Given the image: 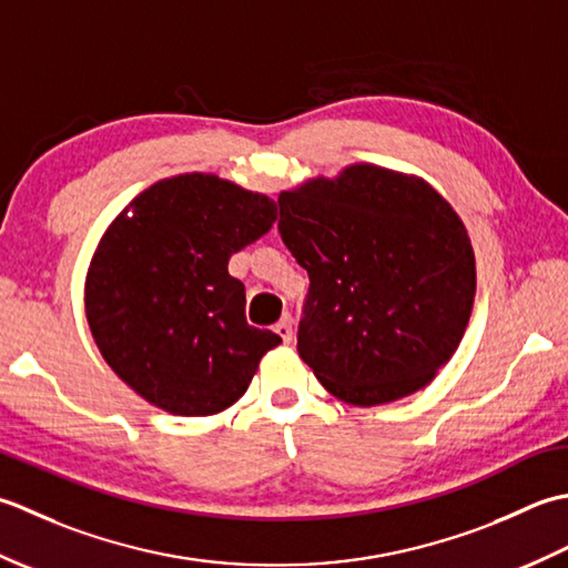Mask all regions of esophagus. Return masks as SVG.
I'll return each instance as SVG.
<instances>
[{
  "label": "esophagus",
  "instance_id": "1",
  "mask_svg": "<svg viewBox=\"0 0 568 568\" xmlns=\"http://www.w3.org/2000/svg\"><path fill=\"white\" fill-rule=\"evenodd\" d=\"M274 331L280 333V338H282L284 343H292V341H294V321H292V316L286 314L280 323H276Z\"/></svg>",
  "mask_w": 568,
  "mask_h": 568
}]
</instances>
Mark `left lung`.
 I'll use <instances>...</instances> for the list:
<instances>
[{
	"mask_svg": "<svg viewBox=\"0 0 568 568\" xmlns=\"http://www.w3.org/2000/svg\"><path fill=\"white\" fill-rule=\"evenodd\" d=\"M280 233L311 280L296 351L333 397H409L454 357L476 254L432 183L361 161L282 191Z\"/></svg>",
	"mask_w": 568,
	"mask_h": 568,
	"instance_id": "obj_1",
	"label": "left lung"
}]
</instances>
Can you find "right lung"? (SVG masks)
<instances>
[{
	"label": "right lung",
	"instance_id": "1",
	"mask_svg": "<svg viewBox=\"0 0 568 568\" xmlns=\"http://www.w3.org/2000/svg\"><path fill=\"white\" fill-rule=\"evenodd\" d=\"M274 220L270 195L201 171L156 181L112 220L85 274V318L126 387L176 416L245 395L282 338L250 326L227 262Z\"/></svg>",
	"mask_w": 568,
	"mask_h": 568
}]
</instances>
